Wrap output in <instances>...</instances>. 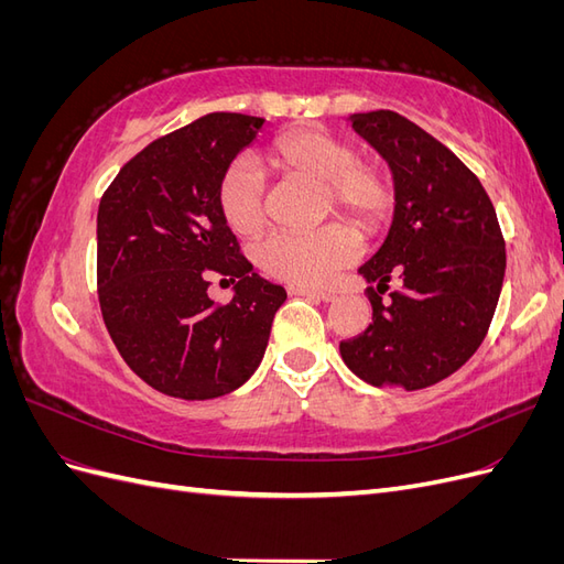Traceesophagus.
Returning <instances> with one entry per match:
<instances>
[{
  "instance_id": "1",
  "label": "esophagus",
  "mask_w": 564,
  "mask_h": 564,
  "mask_svg": "<svg viewBox=\"0 0 564 564\" xmlns=\"http://www.w3.org/2000/svg\"><path fill=\"white\" fill-rule=\"evenodd\" d=\"M289 294H294V296H313V299H317V301H324V303H329V301H334V299H336V292H332V289L301 286V284L289 286Z\"/></svg>"
}]
</instances>
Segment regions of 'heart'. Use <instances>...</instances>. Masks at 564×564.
I'll use <instances>...</instances> for the list:
<instances>
[{
  "label": "heart",
  "instance_id": "1",
  "mask_svg": "<svg viewBox=\"0 0 564 564\" xmlns=\"http://www.w3.org/2000/svg\"><path fill=\"white\" fill-rule=\"evenodd\" d=\"M270 166L286 178L315 181L324 187V212L344 214L365 232H379L395 207V183L388 166L357 158L350 141L322 129L280 133L265 150ZM216 204L228 228L242 237L268 224L265 187L247 162H232L216 185ZM360 256V237L348 224H329L313 232H278L256 251L270 278L294 284L329 282Z\"/></svg>",
  "mask_w": 564,
  "mask_h": 564
}]
</instances>
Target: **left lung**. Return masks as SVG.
Segmentation results:
<instances>
[{"label":"left lung","instance_id":"left-lung-1","mask_svg":"<svg viewBox=\"0 0 564 564\" xmlns=\"http://www.w3.org/2000/svg\"><path fill=\"white\" fill-rule=\"evenodd\" d=\"M352 129L395 178V216L360 268L371 324L340 340V357L371 386L421 390L452 377L480 348L501 296L506 242L494 204L470 169L412 119L357 112ZM395 279L386 304L380 294Z\"/></svg>","mask_w":564,"mask_h":564}]
</instances>
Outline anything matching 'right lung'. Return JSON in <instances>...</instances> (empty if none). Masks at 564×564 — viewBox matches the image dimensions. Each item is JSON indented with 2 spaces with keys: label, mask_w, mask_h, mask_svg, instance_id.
<instances>
[{
  "label": "right lung",
  "mask_w": 564,
  "mask_h": 564,
  "mask_svg": "<svg viewBox=\"0 0 564 564\" xmlns=\"http://www.w3.org/2000/svg\"><path fill=\"white\" fill-rule=\"evenodd\" d=\"M261 117L209 112L131 158L98 207V301L133 373L164 395L212 400L261 365L286 299L245 259L216 204V185ZM214 274L237 281L208 299Z\"/></svg>",
  "instance_id": "right-lung-1"
}]
</instances>
